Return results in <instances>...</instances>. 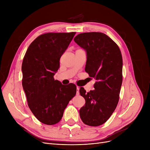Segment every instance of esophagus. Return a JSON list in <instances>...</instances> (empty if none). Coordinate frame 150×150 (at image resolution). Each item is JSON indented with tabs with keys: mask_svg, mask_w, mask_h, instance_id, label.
Segmentation results:
<instances>
[{
	"mask_svg": "<svg viewBox=\"0 0 150 150\" xmlns=\"http://www.w3.org/2000/svg\"><path fill=\"white\" fill-rule=\"evenodd\" d=\"M76 94L77 95L79 94V88L78 87V86H77L76 87Z\"/></svg>",
	"mask_w": 150,
	"mask_h": 150,
	"instance_id": "obj_1",
	"label": "esophagus"
}]
</instances>
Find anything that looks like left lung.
<instances>
[{
	"label": "left lung",
	"instance_id": "obj_1",
	"mask_svg": "<svg viewBox=\"0 0 150 150\" xmlns=\"http://www.w3.org/2000/svg\"><path fill=\"white\" fill-rule=\"evenodd\" d=\"M74 42L87 54L85 71L96 82L95 89L79 93L86 101L79 115L84 124L98 126L110 118L118 103L122 81V59L117 45L101 33H86L76 35Z\"/></svg>",
	"mask_w": 150,
	"mask_h": 150
}]
</instances>
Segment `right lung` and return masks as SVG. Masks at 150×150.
<instances>
[{
    "label": "right lung",
    "mask_w": 150,
    "mask_h": 150,
    "mask_svg": "<svg viewBox=\"0 0 150 150\" xmlns=\"http://www.w3.org/2000/svg\"><path fill=\"white\" fill-rule=\"evenodd\" d=\"M76 33H46L29 46L22 64V87L30 111L47 125L60 121L69 101L76 94L74 84L65 87L54 76L59 60Z\"/></svg>",
    "instance_id": "add662e5"
}]
</instances>
